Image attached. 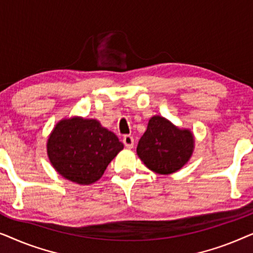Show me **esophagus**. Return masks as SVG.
I'll return each instance as SVG.
<instances>
[{
    "mask_svg": "<svg viewBox=\"0 0 253 253\" xmlns=\"http://www.w3.org/2000/svg\"><path fill=\"white\" fill-rule=\"evenodd\" d=\"M123 144L124 146L126 148H132L133 147V138L129 136V134H126V136L123 137Z\"/></svg>",
    "mask_w": 253,
    "mask_h": 253,
    "instance_id": "34e87169",
    "label": "esophagus"
}]
</instances>
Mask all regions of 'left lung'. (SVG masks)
<instances>
[{"label":"left lung","instance_id":"1","mask_svg":"<svg viewBox=\"0 0 253 253\" xmlns=\"http://www.w3.org/2000/svg\"><path fill=\"white\" fill-rule=\"evenodd\" d=\"M195 151L192 131L178 127L164 116L154 115L137 146V155L150 170L170 175L188 164Z\"/></svg>","mask_w":253,"mask_h":253}]
</instances>
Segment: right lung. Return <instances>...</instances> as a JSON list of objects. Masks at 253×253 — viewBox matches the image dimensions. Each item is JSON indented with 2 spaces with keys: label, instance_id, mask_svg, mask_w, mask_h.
<instances>
[{
  "label": "right lung",
  "instance_id": "obj_1",
  "mask_svg": "<svg viewBox=\"0 0 253 253\" xmlns=\"http://www.w3.org/2000/svg\"><path fill=\"white\" fill-rule=\"evenodd\" d=\"M123 147L98 120L81 116L58 121L47 139L50 165L62 177L79 185L99 181Z\"/></svg>",
  "mask_w": 253,
  "mask_h": 253
}]
</instances>
